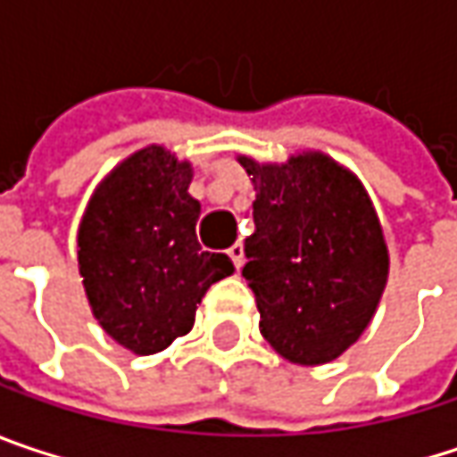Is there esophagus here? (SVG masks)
I'll return each mask as SVG.
<instances>
[{
	"instance_id": "esophagus-1",
	"label": "esophagus",
	"mask_w": 457,
	"mask_h": 457,
	"mask_svg": "<svg viewBox=\"0 0 457 457\" xmlns=\"http://www.w3.org/2000/svg\"><path fill=\"white\" fill-rule=\"evenodd\" d=\"M228 257L234 260L237 270H242V265H245V246H242V245H231V246H228Z\"/></svg>"
}]
</instances>
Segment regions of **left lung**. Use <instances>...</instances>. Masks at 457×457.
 <instances>
[{
  "label": "left lung",
  "mask_w": 457,
  "mask_h": 457,
  "mask_svg": "<svg viewBox=\"0 0 457 457\" xmlns=\"http://www.w3.org/2000/svg\"><path fill=\"white\" fill-rule=\"evenodd\" d=\"M237 161L254 187L242 276L260 333L291 364H328L361 338L387 286L390 254L372 197L322 150L286 163Z\"/></svg>",
  "instance_id": "left-lung-1"
}]
</instances>
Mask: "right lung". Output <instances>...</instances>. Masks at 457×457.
Wrapping results in <instances>:
<instances>
[{
    "label": "right lung",
    "mask_w": 457,
    "mask_h": 457,
    "mask_svg": "<svg viewBox=\"0 0 457 457\" xmlns=\"http://www.w3.org/2000/svg\"><path fill=\"white\" fill-rule=\"evenodd\" d=\"M189 181V161L163 145L140 147L101 179L82 212L78 268L90 312L137 356L187 336L205 291L234 273L226 254L197 242Z\"/></svg>",
    "instance_id": "add662e5"
}]
</instances>
